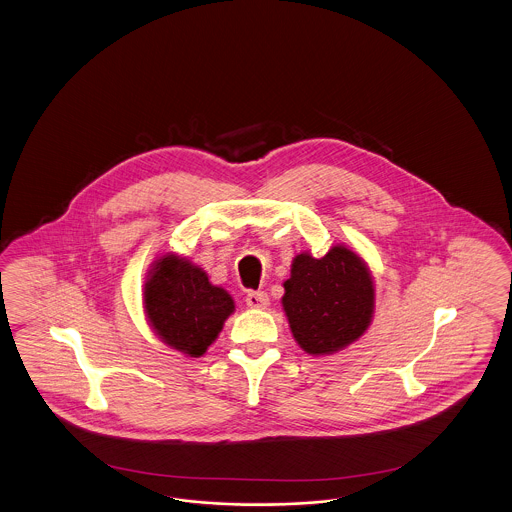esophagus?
Here are the masks:
<instances>
[{
	"label": "esophagus",
	"mask_w": 512,
	"mask_h": 512,
	"mask_svg": "<svg viewBox=\"0 0 512 512\" xmlns=\"http://www.w3.org/2000/svg\"><path fill=\"white\" fill-rule=\"evenodd\" d=\"M246 303L249 308L268 307V295L265 291H249L246 295Z\"/></svg>",
	"instance_id": "esophagus-1"
}]
</instances>
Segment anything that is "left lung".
<instances>
[{
    "label": "left lung",
    "instance_id": "left-lung-1",
    "mask_svg": "<svg viewBox=\"0 0 512 512\" xmlns=\"http://www.w3.org/2000/svg\"><path fill=\"white\" fill-rule=\"evenodd\" d=\"M282 305L295 341L312 356L333 354L364 335L375 289L366 263L345 246L322 259L301 253L284 282Z\"/></svg>",
    "mask_w": 512,
    "mask_h": 512
}]
</instances>
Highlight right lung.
Here are the masks:
<instances>
[{
    "label": "right lung",
    "instance_id": "right-lung-1",
    "mask_svg": "<svg viewBox=\"0 0 512 512\" xmlns=\"http://www.w3.org/2000/svg\"><path fill=\"white\" fill-rule=\"evenodd\" d=\"M144 310L165 345L198 358L221 333L234 301L200 266L164 255L144 284Z\"/></svg>",
    "mask_w": 512,
    "mask_h": 512
}]
</instances>
